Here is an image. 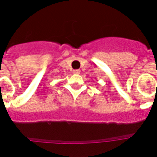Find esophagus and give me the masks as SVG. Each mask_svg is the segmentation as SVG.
Instances as JSON below:
<instances>
[{"label": "esophagus", "mask_w": 157, "mask_h": 157, "mask_svg": "<svg viewBox=\"0 0 157 157\" xmlns=\"http://www.w3.org/2000/svg\"><path fill=\"white\" fill-rule=\"evenodd\" d=\"M73 74H76V75H78V74H80V72H81V71L80 70H73Z\"/></svg>", "instance_id": "esophagus-1"}]
</instances>
